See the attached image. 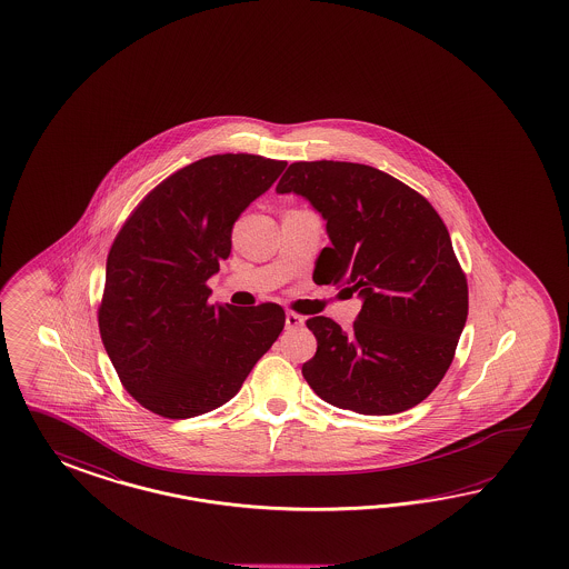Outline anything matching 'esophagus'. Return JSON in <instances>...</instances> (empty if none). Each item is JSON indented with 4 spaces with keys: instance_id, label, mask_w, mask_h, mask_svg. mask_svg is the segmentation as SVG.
Segmentation results:
<instances>
[{
    "instance_id": "1",
    "label": "esophagus",
    "mask_w": 569,
    "mask_h": 569,
    "mask_svg": "<svg viewBox=\"0 0 569 569\" xmlns=\"http://www.w3.org/2000/svg\"><path fill=\"white\" fill-rule=\"evenodd\" d=\"M302 323H305V317H302V315H298V312H292V310H288V312H286V328H300Z\"/></svg>"
}]
</instances>
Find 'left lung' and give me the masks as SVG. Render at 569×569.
Instances as JSON below:
<instances>
[{
    "label": "left lung",
    "mask_w": 569,
    "mask_h": 569,
    "mask_svg": "<svg viewBox=\"0 0 569 569\" xmlns=\"http://www.w3.org/2000/svg\"><path fill=\"white\" fill-rule=\"evenodd\" d=\"M277 191L305 196L328 221L315 283L362 298L348 333L329 317L307 321L317 352L302 376L338 409H413L445 378L466 328L467 279L447 224L419 191L357 162H293Z\"/></svg>",
    "instance_id": "obj_1"
}]
</instances>
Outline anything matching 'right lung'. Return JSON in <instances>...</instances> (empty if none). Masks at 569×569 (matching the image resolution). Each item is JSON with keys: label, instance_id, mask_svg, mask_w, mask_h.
Masks as SVG:
<instances>
[{"label": "right lung", "instance_id": "add662e5", "mask_svg": "<svg viewBox=\"0 0 569 569\" xmlns=\"http://www.w3.org/2000/svg\"><path fill=\"white\" fill-rule=\"evenodd\" d=\"M286 164L257 154L191 162L158 183L112 241L100 336L124 390L148 411L188 419L221 407L279 338V305L214 307L207 281L231 252L238 217Z\"/></svg>", "mask_w": 569, "mask_h": 569}]
</instances>
